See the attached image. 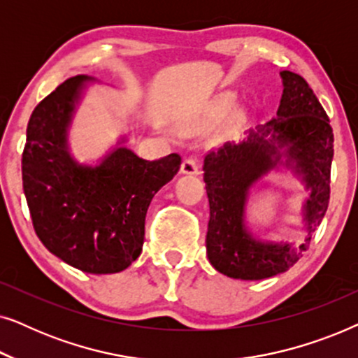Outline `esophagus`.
<instances>
[{"label": "esophagus", "mask_w": 358, "mask_h": 358, "mask_svg": "<svg viewBox=\"0 0 358 358\" xmlns=\"http://www.w3.org/2000/svg\"><path fill=\"white\" fill-rule=\"evenodd\" d=\"M180 171H182L184 174H199V164H197V159L192 158H185L182 161V166H180Z\"/></svg>", "instance_id": "obj_1"}]
</instances>
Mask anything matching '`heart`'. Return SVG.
Returning <instances> with one entry per match:
<instances>
[{
    "instance_id": "1",
    "label": "heart",
    "mask_w": 358,
    "mask_h": 358,
    "mask_svg": "<svg viewBox=\"0 0 358 358\" xmlns=\"http://www.w3.org/2000/svg\"><path fill=\"white\" fill-rule=\"evenodd\" d=\"M231 104H233V96L231 94L220 96L217 104H215V109H213L215 115H223L224 112H227L229 107H231Z\"/></svg>"
}]
</instances>
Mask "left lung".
Masks as SVG:
<instances>
[{"label":"left lung","mask_w":358,"mask_h":358,"mask_svg":"<svg viewBox=\"0 0 358 358\" xmlns=\"http://www.w3.org/2000/svg\"><path fill=\"white\" fill-rule=\"evenodd\" d=\"M280 76L283 94L278 119L257 127L243 143H227L208 151L203 161L210 205L207 254L212 266L231 278L262 280L295 266L310 248L329 205L334 156L329 117L300 75L282 71ZM283 145L287 146V162L296 161L297 172L303 174L307 187L312 189L303 210L307 238L298 247L257 242L243 224L248 189L275 167L281 157L278 150Z\"/></svg>","instance_id":"left-lung-1"}]
</instances>
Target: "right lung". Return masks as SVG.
<instances>
[{
  "instance_id": "1",
  "label": "right lung",
  "mask_w": 358,
  "mask_h": 358,
  "mask_svg": "<svg viewBox=\"0 0 358 358\" xmlns=\"http://www.w3.org/2000/svg\"><path fill=\"white\" fill-rule=\"evenodd\" d=\"M91 78L63 81L27 124L22 187L36 234L52 254L87 273L122 272L140 256L155 194L178 174L180 156L146 161L115 148L96 168L68 153L66 130Z\"/></svg>"
}]
</instances>
